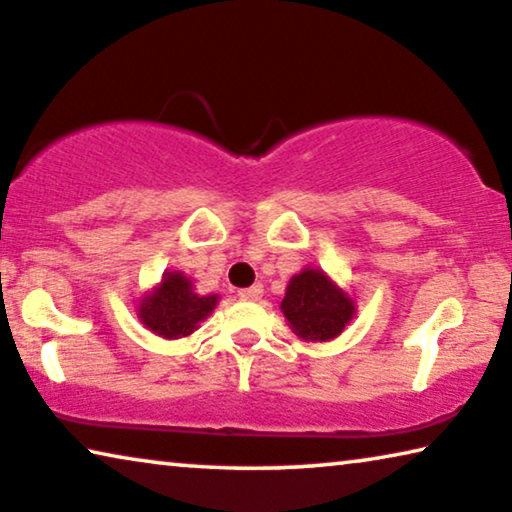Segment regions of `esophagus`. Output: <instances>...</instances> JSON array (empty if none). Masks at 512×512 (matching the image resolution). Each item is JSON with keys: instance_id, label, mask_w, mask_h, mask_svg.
<instances>
[{"instance_id": "34e87169", "label": "esophagus", "mask_w": 512, "mask_h": 512, "mask_svg": "<svg viewBox=\"0 0 512 512\" xmlns=\"http://www.w3.org/2000/svg\"><path fill=\"white\" fill-rule=\"evenodd\" d=\"M262 285H253V287H246V290H239V299L243 301H257L262 297Z\"/></svg>"}]
</instances>
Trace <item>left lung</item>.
Returning a JSON list of instances; mask_svg holds the SVG:
<instances>
[{
	"mask_svg": "<svg viewBox=\"0 0 512 512\" xmlns=\"http://www.w3.org/2000/svg\"><path fill=\"white\" fill-rule=\"evenodd\" d=\"M280 308L294 334L313 343L336 338L355 315V301L350 294L341 290L325 271L311 266L292 276Z\"/></svg>",
	"mask_w": 512,
	"mask_h": 512,
	"instance_id": "1",
	"label": "left lung"
}]
</instances>
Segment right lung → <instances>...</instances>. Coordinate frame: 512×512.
<instances>
[{
	"instance_id": "obj_1",
	"label": "right lung",
	"mask_w": 512,
	"mask_h": 512,
	"mask_svg": "<svg viewBox=\"0 0 512 512\" xmlns=\"http://www.w3.org/2000/svg\"><path fill=\"white\" fill-rule=\"evenodd\" d=\"M218 294L194 292L192 280L181 271H167L162 283L139 301V320L162 338L190 336L218 306Z\"/></svg>"
}]
</instances>
